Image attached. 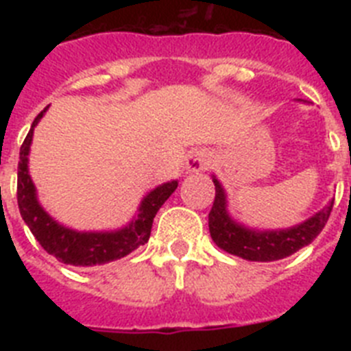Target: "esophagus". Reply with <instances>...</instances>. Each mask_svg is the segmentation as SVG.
Instances as JSON below:
<instances>
[{"label": "esophagus", "mask_w": 351, "mask_h": 351, "mask_svg": "<svg viewBox=\"0 0 351 351\" xmlns=\"http://www.w3.org/2000/svg\"><path fill=\"white\" fill-rule=\"evenodd\" d=\"M210 165V156L206 151H197L186 160V170L188 172H200Z\"/></svg>", "instance_id": "esophagus-1"}]
</instances>
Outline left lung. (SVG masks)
Listing matches in <instances>:
<instances>
[{
	"label": "left lung",
	"mask_w": 351,
	"mask_h": 351,
	"mask_svg": "<svg viewBox=\"0 0 351 351\" xmlns=\"http://www.w3.org/2000/svg\"><path fill=\"white\" fill-rule=\"evenodd\" d=\"M216 195H214L213 209L209 213V232L216 246L225 250L230 255L253 262H274L293 255L300 247L308 246L324 230L328 216L332 213L334 202L316 213L313 218L297 225L290 230L280 232H255L246 230L235 225L225 210V193L216 179Z\"/></svg>",
	"instance_id": "1"
}]
</instances>
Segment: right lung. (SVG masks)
<instances>
[{"instance_id":"1","label":"right lung","mask_w":351,"mask_h":351,"mask_svg":"<svg viewBox=\"0 0 351 351\" xmlns=\"http://www.w3.org/2000/svg\"><path fill=\"white\" fill-rule=\"evenodd\" d=\"M45 110L47 108H43L35 117L29 133L21 145V153H19L21 160H19L17 169V204L21 216L29 226L31 234L35 235L36 241L42 244V247L49 255L56 256L60 262L68 263V265H77V267H89V265L112 262V260L130 255L138 246H144L151 235L154 216L160 207L165 204L167 198L176 191L178 181L161 184L160 188L151 191L144 198L135 221H132V225L119 232L84 234V232H73L58 225L36 202L35 186L27 173V153H29L33 128Z\"/></svg>"}]
</instances>
